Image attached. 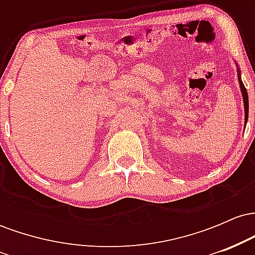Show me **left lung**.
I'll return each instance as SVG.
<instances>
[{
	"label": "left lung",
	"instance_id": "8db88e82",
	"mask_svg": "<svg viewBox=\"0 0 255 255\" xmlns=\"http://www.w3.org/2000/svg\"><path fill=\"white\" fill-rule=\"evenodd\" d=\"M238 67V78H239V84H240V89H241V93H242V98H244V105H245V124H247V120H248V93L247 90H246L244 83L241 80V71L239 69V66L236 64Z\"/></svg>",
	"mask_w": 255,
	"mask_h": 255
}]
</instances>
